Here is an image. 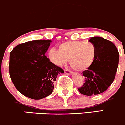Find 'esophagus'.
Wrapping results in <instances>:
<instances>
[{
	"label": "esophagus",
	"mask_w": 125,
	"mask_h": 125,
	"mask_svg": "<svg viewBox=\"0 0 125 125\" xmlns=\"http://www.w3.org/2000/svg\"><path fill=\"white\" fill-rule=\"evenodd\" d=\"M64 72L66 74H69V75H71V74L72 73V72L70 70H68V69H65V70H64Z\"/></svg>",
	"instance_id": "34e87169"
}]
</instances>
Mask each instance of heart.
<instances>
[{"mask_svg": "<svg viewBox=\"0 0 125 125\" xmlns=\"http://www.w3.org/2000/svg\"><path fill=\"white\" fill-rule=\"evenodd\" d=\"M97 55L95 45L90 42L67 41L59 45V50L50 49V60L61 66L69 60L70 65L77 71L87 70L92 65Z\"/></svg>", "mask_w": 125, "mask_h": 125, "instance_id": "b5f03b06", "label": "heart"}]
</instances>
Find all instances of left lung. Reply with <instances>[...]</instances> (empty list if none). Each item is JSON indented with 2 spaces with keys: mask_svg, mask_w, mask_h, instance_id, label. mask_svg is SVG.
Listing matches in <instances>:
<instances>
[{
  "mask_svg": "<svg viewBox=\"0 0 125 125\" xmlns=\"http://www.w3.org/2000/svg\"><path fill=\"white\" fill-rule=\"evenodd\" d=\"M95 45L97 55L92 65L83 72L85 83L78 91L87 96L98 95L107 89L115 76L119 53L111 41L102 37H92L89 40Z\"/></svg>",
  "mask_w": 125,
  "mask_h": 125,
  "instance_id": "8db88e82",
  "label": "left lung"
}]
</instances>
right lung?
<instances>
[{
    "label": "right lung",
    "mask_w": 125,
    "mask_h": 125,
    "mask_svg": "<svg viewBox=\"0 0 125 125\" xmlns=\"http://www.w3.org/2000/svg\"><path fill=\"white\" fill-rule=\"evenodd\" d=\"M52 41H30L17 45L10 52L11 79L17 90L25 97L40 100L50 95L57 75L64 73L45 55Z\"/></svg>",
    "instance_id": "add662e5"
}]
</instances>
